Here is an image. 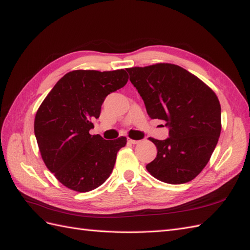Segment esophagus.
Masks as SVG:
<instances>
[{
  "mask_svg": "<svg viewBox=\"0 0 250 250\" xmlns=\"http://www.w3.org/2000/svg\"><path fill=\"white\" fill-rule=\"evenodd\" d=\"M128 143H130V144H133V145H135V144H139L140 141H136V140H131V139H128Z\"/></svg>",
  "mask_w": 250,
  "mask_h": 250,
  "instance_id": "1",
  "label": "esophagus"
}]
</instances>
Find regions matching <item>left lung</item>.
<instances>
[{"label":"left lung","mask_w":250,"mask_h":250,"mask_svg":"<svg viewBox=\"0 0 250 250\" xmlns=\"http://www.w3.org/2000/svg\"><path fill=\"white\" fill-rule=\"evenodd\" d=\"M148 116L167 122L168 137L150 139L158 152L146 166L167 184H185L205 167L218 143L221 107L215 92L185 68L169 63L126 68Z\"/></svg>","instance_id":"left-lung-1"}]
</instances>
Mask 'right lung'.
Returning <instances> with one entry per match:
<instances>
[{"label": "right lung", "mask_w": 250, "mask_h": 250, "mask_svg": "<svg viewBox=\"0 0 250 250\" xmlns=\"http://www.w3.org/2000/svg\"><path fill=\"white\" fill-rule=\"evenodd\" d=\"M125 70L73 71L65 74L37 110L34 133L42 158L68 189L88 192L113 172L117 152L126 137L104 140L91 135L105 98L128 82Z\"/></svg>", "instance_id": "obj_1"}]
</instances>
